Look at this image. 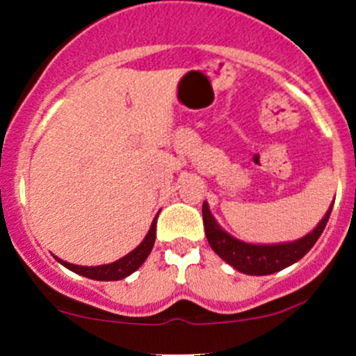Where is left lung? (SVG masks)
I'll use <instances>...</instances> for the list:
<instances>
[{
  "label": "left lung",
  "mask_w": 356,
  "mask_h": 356,
  "mask_svg": "<svg viewBox=\"0 0 356 356\" xmlns=\"http://www.w3.org/2000/svg\"><path fill=\"white\" fill-rule=\"evenodd\" d=\"M332 204H334V201H332ZM332 204L329 207L326 215L323 216V220L317 223V227L302 238L291 242H282V244H250V242L241 241V238L234 237L227 230H223L215 220V216L211 215V211H209L208 203L204 201V232H207L208 244L211 245V249L237 271L250 276L273 275V273L282 271V269L297 263L312 249L317 238L324 232L329 215L332 211Z\"/></svg>",
  "instance_id": "8db88e82"
}]
</instances>
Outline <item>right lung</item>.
Listing matches in <instances>:
<instances>
[{
  "label": "right lung",
  "instance_id": "add662e5",
  "mask_svg": "<svg viewBox=\"0 0 356 356\" xmlns=\"http://www.w3.org/2000/svg\"><path fill=\"white\" fill-rule=\"evenodd\" d=\"M155 232H156V216L153 218L152 227H149L148 234L145 235L143 242H141L136 249L131 250L129 254H126L124 257H121V259L114 261V263L111 264H100V266H78V264L66 263V261L59 259V257L56 256L54 257L58 263L63 264V266L71 269V271L76 273V275L85 276V278L97 280V282H118V280H122L126 278V276L133 275V273L136 271L145 261H147V257L149 256V252H152L153 249V244H155V237H156Z\"/></svg>",
  "mask_w": 356,
  "mask_h": 356
}]
</instances>
